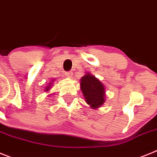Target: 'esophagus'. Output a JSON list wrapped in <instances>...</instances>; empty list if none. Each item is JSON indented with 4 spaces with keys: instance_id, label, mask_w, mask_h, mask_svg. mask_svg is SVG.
Returning <instances> with one entry per match:
<instances>
[{
    "instance_id": "obj_1",
    "label": "esophagus",
    "mask_w": 157,
    "mask_h": 157,
    "mask_svg": "<svg viewBox=\"0 0 157 157\" xmlns=\"http://www.w3.org/2000/svg\"><path fill=\"white\" fill-rule=\"evenodd\" d=\"M73 72L70 71V72H67V73H66V76L67 77H70V78H72V77H73Z\"/></svg>"
}]
</instances>
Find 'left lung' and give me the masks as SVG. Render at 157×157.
Segmentation results:
<instances>
[{
  "label": "left lung",
  "mask_w": 157,
  "mask_h": 157,
  "mask_svg": "<svg viewBox=\"0 0 157 157\" xmlns=\"http://www.w3.org/2000/svg\"><path fill=\"white\" fill-rule=\"evenodd\" d=\"M80 89L86 102L94 109L99 108L105 102V87L91 73H87L80 79Z\"/></svg>",
  "instance_id": "obj_1"
}]
</instances>
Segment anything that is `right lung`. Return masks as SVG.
I'll list each match as a JSON object with an SVG mask.
<instances>
[{"instance_id":"add662e5","label":"right lung","mask_w":157,"mask_h":157,"mask_svg":"<svg viewBox=\"0 0 157 157\" xmlns=\"http://www.w3.org/2000/svg\"><path fill=\"white\" fill-rule=\"evenodd\" d=\"M52 82H53V80H52ZM51 86H52V84H51V82H50V83H49V84H48V86H46V88H45V91H49V90H50Z\"/></svg>"}]
</instances>
